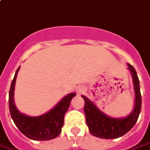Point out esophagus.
<instances>
[{"mask_svg":"<svg viewBox=\"0 0 150 150\" xmlns=\"http://www.w3.org/2000/svg\"><path fill=\"white\" fill-rule=\"evenodd\" d=\"M84 91V88L82 87H78V89H77V92L79 93V94H81V93H82Z\"/></svg>","mask_w":150,"mask_h":150,"instance_id":"obj_1","label":"esophagus"}]
</instances>
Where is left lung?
<instances>
[{"instance_id": "left-lung-1", "label": "left lung", "mask_w": 150, "mask_h": 150, "mask_svg": "<svg viewBox=\"0 0 150 150\" xmlns=\"http://www.w3.org/2000/svg\"><path fill=\"white\" fill-rule=\"evenodd\" d=\"M129 69L133 77L135 103L131 114L125 118H111L101 112L96 105L86 96H82L84 99V113L86 121L90 133L101 139H116L124 135L133 128L135 125L141 110V94L139 88V80L135 69L128 64Z\"/></svg>"}]
</instances>
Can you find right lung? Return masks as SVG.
<instances>
[{"label": "right lung", "mask_w": 150, "mask_h": 150, "mask_svg": "<svg viewBox=\"0 0 150 150\" xmlns=\"http://www.w3.org/2000/svg\"><path fill=\"white\" fill-rule=\"evenodd\" d=\"M19 69L16 72L9 91V109L13 121L21 133L31 139L49 140L56 138L62 131L64 115L76 93H70L63 97L58 105L45 115L31 117L21 114L16 109L13 100L14 87Z\"/></svg>", "instance_id": "right-lung-1"}]
</instances>
